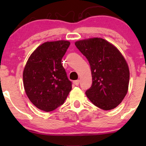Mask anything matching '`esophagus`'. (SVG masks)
Returning <instances> with one entry per match:
<instances>
[{"mask_svg": "<svg viewBox=\"0 0 146 146\" xmlns=\"http://www.w3.org/2000/svg\"><path fill=\"white\" fill-rule=\"evenodd\" d=\"M73 84H74L75 86H78L79 84H80V80H75V81H73Z\"/></svg>", "mask_w": 146, "mask_h": 146, "instance_id": "esophagus-1", "label": "esophagus"}]
</instances>
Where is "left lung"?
<instances>
[{
	"instance_id": "left-lung-1",
	"label": "left lung",
	"mask_w": 146,
	"mask_h": 146,
	"mask_svg": "<svg viewBox=\"0 0 146 146\" xmlns=\"http://www.w3.org/2000/svg\"><path fill=\"white\" fill-rule=\"evenodd\" d=\"M86 58L93 83L87 98L102 110H112L119 104L128 90L130 71L125 58L113 44L100 38L75 42Z\"/></svg>"
}]
</instances>
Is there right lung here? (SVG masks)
I'll return each mask as SVG.
<instances>
[{
	"label": "right lung",
	"instance_id": "right-lung-1",
	"mask_svg": "<svg viewBox=\"0 0 146 146\" xmlns=\"http://www.w3.org/2000/svg\"><path fill=\"white\" fill-rule=\"evenodd\" d=\"M68 41L46 42L40 45L27 62L23 84L28 98L38 109L50 112L62 105L71 90L62 64Z\"/></svg>",
	"mask_w": 146,
	"mask_h": 146
}]
</instances>
